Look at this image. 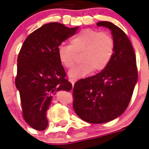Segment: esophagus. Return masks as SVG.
<instances>
[{
  "label": "esophagus",
  "mask_w": 149,
  "mask_h": 149,
  "mask_svg": "<svg viewBox=\"0 0 149 149\" xmlns=\"http://www.w3.org/2000/svg\"><path fill=\"white\" fill-rule=\"evenodd\" d=\"M70 83L72 84V86H73V85H74V84H75V81H76V80H75V79H70Z\"/></svg>",
  "instance_id": "34e87169"
}]
</instances>
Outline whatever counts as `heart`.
Listing matches in <instances>:
<instances>
[{"instance_id": "heart-1", "label": "heart", "mask_w": 149, "mask_h": 149, "mask_svg": "<svg viewBox=\"0 0 149 149\" xmlns=\"http://www.w3.org/2000/svg\"><path fill=\"white\" fill-rule=\"evenodd\" d=\"M70 45L61 44L57 48V55L64 67L74 66L77 55L81 52L79 65L70 72L73 79L86 77L95 70L100 72L108 65L113 58L115 42L107 32L92 29H82L70 40Z\"/></svg>"}]
</instances>
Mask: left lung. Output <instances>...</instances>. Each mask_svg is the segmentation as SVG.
Listing matches in <instances>:
<instances>
[{"label": "left lung", "instance_id": "left-lung-1", "mask_svg": "<svg viewBox=\"0 0 149 149\" xmlns=\"http://www.w3.org/2000/svg\"><path fill=\"white\" fill-rule=\"evenodd\" d=\"M111 31L115 42L113 58L104 70L74 84L72 107L82 120L108 122L121 115L130 103L138 80L134 49L127 35L109 22H98Z\"/></svg>", "mask_w": 149, "mask_h": 149}]
</instances>
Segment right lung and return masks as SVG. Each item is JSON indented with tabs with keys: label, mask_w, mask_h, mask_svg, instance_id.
Wrapping results in <instances>:
<instances>
[{
	"label": "right lung",
	"mask_w": 149,
	"mask_h": 149,
	"mask_svg": "<svg viewBox=\"0 0 149 149\" xmlns=\"http://www.w3.org/2000/svg\"><path fill=\"white\" fill-rule=\"evenodd\" d=\"M77 29L58 22L45 24L30 34L21 48L15 86L20 93L23 118L34 129L43 131L47 127L45 113L52 96L58 91L72 89L57 48Z\"/></svg>",
	"instance_id": "obj_1"
}]
</instances>
